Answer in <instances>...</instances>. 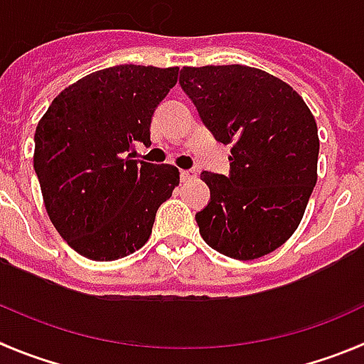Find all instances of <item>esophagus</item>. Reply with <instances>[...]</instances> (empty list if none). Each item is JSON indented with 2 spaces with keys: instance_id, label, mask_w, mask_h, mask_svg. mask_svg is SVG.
Listing matches in <instances>:
<instances>
[{
  "instance_id": "34e87169",
  "label": "esophagus",
  "mask_w": 364,
  "mask_h": 364,
  "mask_svg": "<svg viewBox=\"0 0 364 364\" xmlns=\"http://www.w3.org/2000/svg\"><path fill=\"white\" fill-rule=\"evenodd\" d=\"M195 176H197V173H195V171H191V169L180 171V180H182V182H188V180L195 178Z\"/></svg>"
}]
</instances>
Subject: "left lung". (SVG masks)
<instances>
[{
    "label": "left lung",
    "instance_id": "1",
    "mask_svg": "<svg viewBox=\"0 0 364 364\" xmlns=\"http://www.w3.org/2000/svg\"><path fill=\"white\" fill-rule=\"evenodd\" d=\"M178 83L215 141L229 175L203 171L210 200L195 214L210 247L253 260L281 247L316 186L320 141L303 98L283 80L243 65L184 67Z\"/></svg>",
    "mask_w": 364,
    "mask_h": 364
}]
</instances>
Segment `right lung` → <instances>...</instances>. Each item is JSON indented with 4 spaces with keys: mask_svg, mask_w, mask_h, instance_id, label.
I'll list each match as a JSON object with an SVG mask.
<instances>
[{
    "mask_svg": "<svg viewBox=\"0 0 364 364\" xmlns=\"http://www.w3.org/2000/svg\"><path fill=\"white\" fill-rule=\"evenodd\" d=\"M178 68L119 65L81 77L48 107L35 132V173L53 227L91 260L143 247L178 169L130 160L150 143L154 109Z\"/></svg>",
    "mask_w": 364,
    "mask_h": 364,
    "instance_id": "obj_1",
    "label": "right lung"
}]
</instances>
